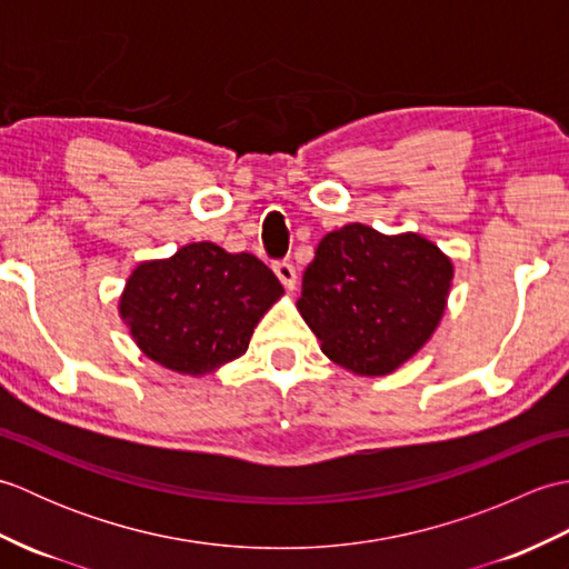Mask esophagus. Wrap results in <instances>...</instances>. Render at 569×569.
<instances>
[{"instance_id":"esophagus-1","label":"esophagus","mask_w":569,"mask_h":569,"mask_svg":"<svg viewBox=\"0 0 569 569\" xmlns=\"http://www.w3.org/2000/svg\"><path fill=\"white\" fill-rule=\"evenodd\" d=\"M273 271H276V276H278V281H281V283L288 288V291H293L296 283H298L296 266L288 263V261H278V263L273 266Z\"/></svg>"}]
</instances>
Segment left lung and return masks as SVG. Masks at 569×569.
<instances>
[{
    "label": "left lung",
    "mask_w": 569,
    "mask_h": 569,
    "mask_svg": "<svg viewBox=\"0 0 569 569\" xmlns=\"http://www.w3.org/2000/svg\"><path fill=\"white\" fill-rule=\"evenodd\" d=\"M452 276V259L422 234L352 222L322 237L296 306L337 367L386 377L438 330Z\"/></svg>",
    "instance_id": "left-lung-1"
}]
</instances>
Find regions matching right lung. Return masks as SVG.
Masks as SVG:
<instances>
[{"label": "right lung", "mask_w": 569, "mask_h": 569, "mask_svg": "<svg viewBox=\"0 0 569 569\" xmlns=\"http://www.w3.org/2000/svg\"><path fill=\"white\" fill-rule=\"evenodd\" d=\"M281 296V281L257 257L192 241L131 271L119 318L156 365L204 377L247 352L253 328Z\"/></svg>", "instance_id": "right-lung-1"}]
</instances>
